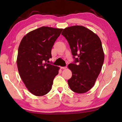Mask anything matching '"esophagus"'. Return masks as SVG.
Here are the masks:
<instances>
[{"mask_svg": "<svg viewBox=\"0 0 122 122\" xmlns=\"http://www.w3.org/2000/svg\"><path fill=\"white\" fill-rule=\"evenodd\" d=\"M67 68L66 66H64V67H61V69H66Z\"/></svg>", "mask_w": 122, "mask_h": 122, "instance_id": "obj_1", "label": "esophagus"}]
</instances>
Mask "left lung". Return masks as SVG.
<instances>
[{
    "label": "left lung",
    "mask_w": 122,
    "mask_h": 122,
    "mask_svg": "<svg viewBox=\"0 0 122 122\" xmlns=\"http://www.w3.org/2000/svg\"><path fill=\"white\" fill-rule=\"evenodd\" d=\"M61 35L68 41L75 59L68 65L72 73L68 81L69 87L74 92L84 93L94 86L104 62L101 41L92 31L82 25L67 27Z\"/></svg>",
    "instance_id": "8db88e82"
}]
</instances>
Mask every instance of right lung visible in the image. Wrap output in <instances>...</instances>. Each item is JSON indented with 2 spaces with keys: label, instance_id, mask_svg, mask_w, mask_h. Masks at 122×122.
I'll return each instance as SVG.
<instances>
[{
  "label": "right lung",
  "instance_id": "1",
  "mask_svg": "<svg viewBox=\"0 0 122 122\" xmlns=\"http://www.w3.org/2000/svg\"><path fill=\"white\" fill-rule=\"evenodd\" d=\"M62 29L41 27L25 35L18 48L17 64L20 76L32 94L50 91L59 67L48 64L51 49Z\"/></svg>",
  "mask_w": 122,
  "mask_h": 122
}]
</instances>
